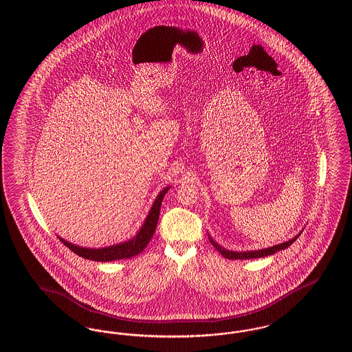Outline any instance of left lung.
Instances as JSON below:
<instances>
[{
    "mask_svg": "<svg viewBox=\"0 0 352 352\" xmlns=\"http://www.w3.org/2000/svg\"><path fill=\"white\" fill-rule=\"evenodd\" d=\"M301 234H297V236H294L293 239H290L289 241H285L283 244H277V245H273V247H269V248H265V250H258V251H248V252H234V251H228V250H226V248H221V245H219L217 241H214L210 236H208V239H210V241H211V244L218 250L220 253H221V256H224L226 258H230V260H245V258H258V257H265V256H270V254H274L276 252L283 251V250H286L287 247H290L297 239H298V236Z\"/></svg>",
    "mask_w": 352,
    "mask_h": 352,
    "instance_id": "obj_1",
    "label": "left lung"
}]
</instances>
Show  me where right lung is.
Masks as SVG:
<instances>
[{
  "mask_svg": "<svg viewBox=\"0 0 352 352\" xmlns=\"http://www.w3.org/2000/svg\"><path fill=\"white\" fill-rule=\"evenodd\" d=\"M170 187H165L158 197L155 198V201L151 206V211L148 214V217L145 219L142 227L140 228V231L137 234L132 237L128 241L120 243L116 245H111V247H105V248H83L79 245H75L72 243H68L67 240L62 239L60 236L59 240L69 248L74 253H76L78 256L87 258V260H92V261H113V260H122V258H131L135 254H138L140 252L144 251L145 247L149 244V241L153 237V234L155 232V227L158 223L160 218V210H161V204L164 201L165 194L168 192Z\"/></svg>",
  "mask_w": 352,
  "mask_h": 352,
  "instance_id": "right-lung-1",
  "label": "right lung"
}]
</instances>
